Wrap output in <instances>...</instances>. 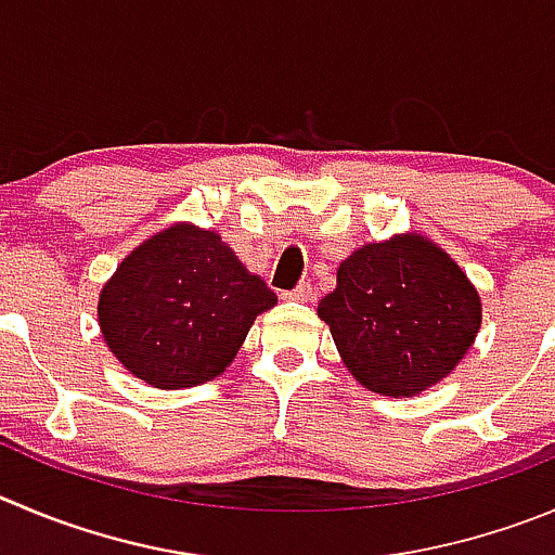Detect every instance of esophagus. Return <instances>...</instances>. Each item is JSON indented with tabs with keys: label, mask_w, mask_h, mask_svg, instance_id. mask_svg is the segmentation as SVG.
<instances>
[{
	"label": "esophagus",
	"mask_w": 555,
	"mask_h": 555,
	"mask_svg": "<svg viewBox=\"0 0 555 555\" xmlns=\"http://www.w3.org/2000/svg\"><path fill=\"white\" fill-rule=\"evenodd\" d=\"M287 298H293V301H309V298H312V284L309 282L295 284V289H289Z\"/></svg>",
	"instance_id": "1"
}]
</instances>
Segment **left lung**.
<instances>
[{
    "label": "left lung",
    "instance_id": "8db88e82",
    "mask_svg": "<svg viewBox=\"0 0 555 555\" xmlns=\"http://www.w3.org/2000/svg\"><path fill=\"white\" fill-rule=\"evenodd\" d=\"M318 314L361 386L411 397L447 377L468 353L481 304L435 243L397 235L350 254Z\"/></svg>",
    "mask_w": 555,
    "mask_h": 555
}]
</instances>
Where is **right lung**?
Wrapping results in <instances>:
<instances>
[{"label": "right lung", "instance_id": "add662e5", "mask_svg": "<svg viewBox=\"0 0 555 555\" xmlns=\"http://www.w3.org/2000/svg\"><path fill=\"white\" fill-rule=\"evenodd\" d=\"M273 304L216 232L175 224L122 260L101 293L98 323L128 372L155 388H189L221 375Z\"/></svg>", "mask_w": 555, "mask_h": 555}]
</instances>
